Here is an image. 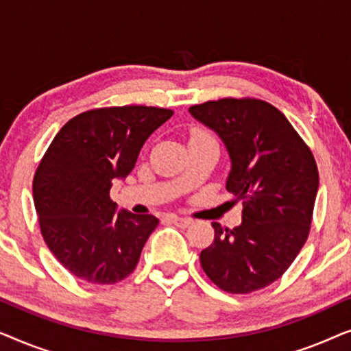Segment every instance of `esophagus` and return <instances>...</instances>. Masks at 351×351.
I'll use <instances>...</instances> for the list:
<instances>
[{
  "label": "esophagus",
  "mask_w": 351,
  "mask_h": 351,
  "mask_svg": "<svg viewBox=\"0 0 351 351\" xmlns=\"http://www.w3.org/2000/svg\"><path fill=\"white\" fill-rule=\"evenodd\" d=\"M167 219H169L172 223L177 225V227H180V228H185V227H189V225L191 223V219L179 217V215H169V217H167Z\"/></svg>",
  "instance_id": "34e87169"
}]
</instances>
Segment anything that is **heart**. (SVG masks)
I'll use <instances>...</instances> for the list:
<instances>
[{"label":"heart","instance_id":"heart-1","mask_svg":"<svg viewBox=\"0 0 351 351\" xmlns=\"http://www.w3.org/2000/svg\"><path fill=\"white\" fill-rule=\"evenodd\" d=\"M204 137H210L209 132H206L204 129H201V128L190 129V137H189V141H196V138H204Z\"/></svg>","mask_w":351,"mask_h":351}]
</instances>
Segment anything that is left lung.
<instances>
[{
  "label": "left lung",
  "mask_w": 351,
  "mask_h": 351,
  "mask_svg": "<svg viewBox=\"0 0 351 351\" xmlns=\"http://www.w3.org/2000/svg\"><path fill=\"white\" fill-rule=\"evenodd\" d=\"M190 113L223 141L232 160L227 190L243 201L239 227L213 222L201 267L230 294L263 289L285 275L308 238L319 185L313 153L265 100L225 97L191 105Z\"/></svg>",
  "instance_id": "1"
}]
</instances>
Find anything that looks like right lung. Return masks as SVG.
<instances>
[{
  "label": "right lung",
  "mask_w": 351,
  "mask_h": 351,
  "mask_svg": "<svg viewBox=\"0 0 351 351\" xmlns=\"http://www.w3.org/2000/svg\"><path fill=\"white\" fill-rule=\"evenodd\" d=\"M172 114L145 105L88 110L51 142L33 177V201L43 239L71 275L114 285L137 267L160 220L117 214L110 189L134 169L143 143Z\"/></svg>",
  "instance_id": "obj_1"
}]
</instances>
